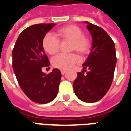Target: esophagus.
Instances as JSON below:
<instances>
[{
    "instance_id": "esophagus-1",
    "label": "esophagus",
    "mask_w": 131,
    "mask_h": 131,
    "mask_svg": "<svg viewBox=\"0 0 131 131\" xmlns=\"http://www.w3.org/2000/svg\"><path fill=\"white\" fill-rule=\"evenodd\" d=\"M66 73V71H64V70H61V74H62V75H64Z\"/></svg>"
}]
</instances>
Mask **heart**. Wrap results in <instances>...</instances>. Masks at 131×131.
<instances>
[{
  "label": "heart",
  "mask_w": 131,
  "mask_h": 131,
  "mask_svg": "<svg viewBox=\"0 0 131 131\" xmlns=\"http://www.w3.org/2000/svg\"><path fill=\"white\" fill-rule=\"evenodd\" d=\"M64 40L71 42L70 50L77 52L80 55H85L90 51L91 39L83 34L81 27L74 24H69L58 29L54 36L47 34L43 38L42 46L46 52L53 55L58 52L60 41ZM78 61L79 58L76 54H59L52 58V64L56 68L66 70L71 68Z\"/></svg>",
  "instance_id": "heart-1"
}]
</instances>
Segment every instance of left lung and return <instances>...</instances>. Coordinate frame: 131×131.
Segmentation results:
<instances>
[{"mask_svg":"<svg viewBox=\"0 0 131 131\" xmlns=\"http://www.w3.org/2000/svg\"><path fill=\"white\" fill-rule=\"evenodd\" d=\"M93 43L83 69L77 74L73 85L75 94L85 102H95L106 95L112 83L116 64L114 43L100 27L85 21ZM89 69L85 75L84 71Z\"/></svg>","mask_w":131,"mask_h":131,"instance_id":"1","label":"left lung"}]
</instances>
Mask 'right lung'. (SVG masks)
I'll return each mask as SVG.
<instances>
[{"label":"right lung","instance_id":"right-lung-1","mask_svg":"<svg viewBox=\"0 0 131 131\" xmlns=\"http://www.w3.org/2000/svg\"><path fill=\"white\" fill-rule=\"evenodd\" d=\"M55 24L30 26L19 34L13 50V68L24 94L34 102L46 104L52 101L58 93L61 72L53 69L48 75L42 67L50 65L42 40Z\"/></svg>","mask_w":131,"mask_h":131}]
</instances>
